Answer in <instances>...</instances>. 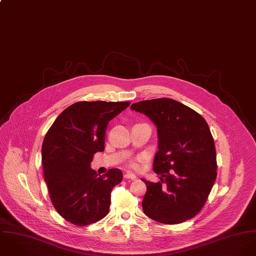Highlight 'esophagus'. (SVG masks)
<instances>
[{
	"instance_id": "34e87169",
	"label": "esophagus",
	"mask_w": 256,
	"mask_h": 256,
	"mask_svg": "<svg viewBox=\"0 0 256 256\" xmlns=\"http://www.w3.org/2000/svg\"><path fill=\"white\" fill-rule=\"evenodd\" d=\"M124 179H130V180H136V176L134 175V174H132V173H130V172H128V173H126L124 175Z\"/></svg>"
}]
</instances>
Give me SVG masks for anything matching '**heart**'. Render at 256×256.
Here are the masks:
<instances>
[{
	"label": "heart",
	"mask_w": 256,
	"mask_h": 256,
	"mask_svg": "<svg viewBox=\"0 0 256 256\" xmlns=\"http://www.w3.org/2000/svg\"><path fill=\"white\" fill-rule=\"evenodd\" d=\"M130 168H132V169H138V168H140V164H138L136 161L130 162Z\"/></svg>",
	"instance_id": "heart-1"
}]
</instances>
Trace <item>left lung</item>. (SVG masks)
Instances as JSON below:
<instances>
[{
  "label": "left lung",
  "mask_w": 256,
  "mask_h": 256,
  "mask_svg": "<svg viewBox=\"0 0 256 256\" xmlns=\"http://www.w3.org/2000/svg\"><path fill=\"white\" fill-rule=\"evenodd\" d=\"M130 108L148 116L157 128L158 152L154 171L160 181L146 185L144 214L176 224L194 218L204 206L216 178V154L204 118L172 99L134 102Z\"/></svg>",
  "instance_id": "obj_1"
}]
</instances>
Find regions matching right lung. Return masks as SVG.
I'll list each match as a JSON object with an SVG mask.
<instances>
[{"instance_id": "add662e5", "label": "right lung", "mask_w": 256, "mask_h": 256, "mask_svg": "<svg viewBox=\"0 0 256 256\" xmlns=\"http://www.w3.org/2000/svg\"><path fill=\"white\" fill-rule=\"evenodd\" d=\"M130 102H77L66 108L46 132L42 162L50 197L57 212L75 226L104 218L110 192L122 180L120 169L98 175L90 167L94 154L104 152L108 122Z\"/></svg>"}]
</instances>
